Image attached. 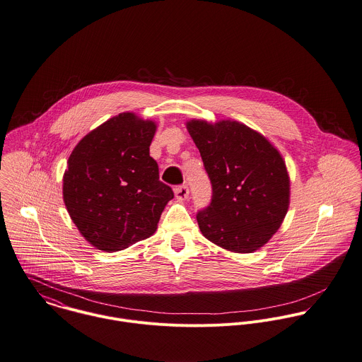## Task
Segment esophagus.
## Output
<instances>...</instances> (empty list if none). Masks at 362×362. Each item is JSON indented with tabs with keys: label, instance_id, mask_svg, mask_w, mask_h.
I'll return each instance as SVG.
<instances>
[{
	"label": "esophagus",
	"instance_id": "1",
	"mask_svg": "<svg viewBox=\"0 0 362 362\" xmlns=\"http://www.w3.org/2000/svg\"><path fill=\"white\" fill-rule=\"evenodd\" d=\"M175 194L177 197V200H186L189 197V187L186 185H180L175 187Z\"/></svg>",
	"mask_w": 362,
	"mask_h": 362
}]
</instances>
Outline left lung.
Returning <instances> with one entry per match:
<instances>
[{
  "instance_id": "1",
  "label": "left lung",
  "mask_w": 362,
  "mask_h": 362,
  "mask_svg": "<svg viewBox=\"0 0 362 362\" xmlns=\"http://www.w3.org/2000/svg\"><path fill=\"white\" fill-rule=\"evenodd\" d=\"M187 130L213 187L210 204L196 214L202 233L238 253L262 247L288 210V173L281 155L263 136L236 122L192 120Z\"/></svg>"
}]
</instances>
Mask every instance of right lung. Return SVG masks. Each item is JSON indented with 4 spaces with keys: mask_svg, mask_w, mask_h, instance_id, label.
Instances as JSON below:
<instances>
[{
    "mask_svg": "<svg viewBox=\"0 0 362 362\" xmlns=\"http://www.w3.org/2000/svg\"><path fill=\"white\" fill-rule=\"evenodd\" d=\"M155 129L122 113L85 136L69 158L66 207L82 236L100 250H123L151 236L173 199L149 156Z\"/></svg>",
    "mask_w": 362,
    "mask_h": 362,
    "instance_id": "obj_1",
    "label": "right lung"
}]
</instances>
